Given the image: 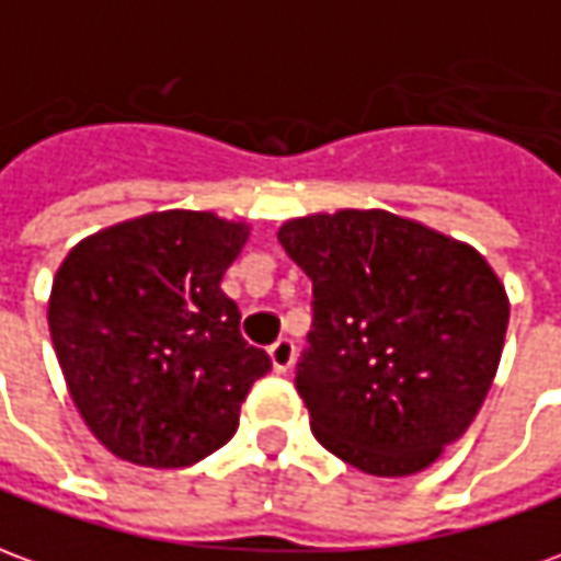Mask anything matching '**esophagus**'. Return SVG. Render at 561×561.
Segmentation results:
<instances>
[{
    "instance_id": "1",
    "label": "esophagus",
    "mask_w": 561,
    "mask_h": 561,
    "mask_svg": "<svg viewBox=\"0 0 561 561\" xmlns=\"http://www.w3.org/2000/svg\"><path fill=\"white\" fill-rule=\"evenodd\" d=\"M270 364H273L276 374H288V370H291L294 343L288 336H282V340H276V343L270 346Z\"/></svg>"
}]
</instances>
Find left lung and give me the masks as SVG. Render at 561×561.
Masks as SVG:
<instances>
[{"label": "left lung", "mask_w": 561, "mask_h": 561, "mask_svg": "<svg viewBox=\"0 0 561 561\" xmlns=\"http://www.w3.org/2000/svg\"><path fill=\"white\" fill-rule=\"evenodd\" d=\"M279 242L312 279L297 391L316 440L374 477L425 471L492 389L511 319L499 273L386 209L291 218Z\"/></svg>", "instance_id": "1"}]
</instances>
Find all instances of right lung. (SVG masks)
<instances>
[{
    "label": "right lung",
    "instance_id": "add662e5",
    "mask_svg": "<svg viewBox=\"0 0 561 561\" xmlns=\"http://www.w3.org/2000/svg\"><path fill=\"white\" fill-rule=\"evenodd\" d=\"M252 227L167 209L96 230L62 257L48 328L66 389L112 456L187 468L240 425L264 348L221 291Z\"/></svg>",
    "mask_w": 561,
    "mask_h": 561
}]
</instances>
